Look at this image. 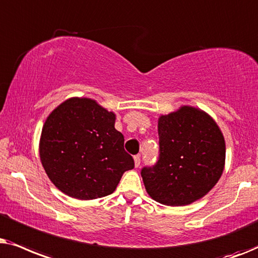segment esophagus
Masks as SVG:
<instances>
[{"mask_svg":"<svg viewBox=\"0 0 258 258\" xmlns=\"http://www.w3.org/2000/svg\"><path fill=\"white\" fill-rule=\"evenodd\" d=\"M135 165H136V167H139V165H140V156H135Z\"/></svg>","mask_w":258,"mask_h":258,"instance_id":"1","label":"esophagus"}]
</instances>
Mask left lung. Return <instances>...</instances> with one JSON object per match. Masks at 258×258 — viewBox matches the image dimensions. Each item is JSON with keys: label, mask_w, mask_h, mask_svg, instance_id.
I'll list each match as a JSON object with an SVG mask.
<instances>
[{"label": "left lung", "mask_w": 258, "mask_h": 258, "mask_svg": "<svg viewBox=\"0 0 258 258\" xmlns=\"http://www.w3.org/2000/svg\"><path fill=\"white\" fill-rule=\"evenodd\" d=\"M159 157L142 169L143 181L158 203L180 207L208 194L221 178L225 142L214 119L184 106L158 121Z\"/></svg>", "instance_id": "8db88e82"}]
</instances>
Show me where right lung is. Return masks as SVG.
<instances>
[{
  "mask_svg": "<svg viewBox=\"0 0 258 258\" xmlns=\"http://www.w3.org/2000/svg\"><path fill=\"white\" fill-rule=\"evenodd\" d=\"M114 122V113L86 98L68 99L50 113L41 135L40 158L60 191L84 201L105 197L135 167Z\"/></svg>",
  "mask_w": 258,
  "mask_h": 258,
  "instance_id": "right-lung-1",
  "label": "right lung"
}]
</instances>
